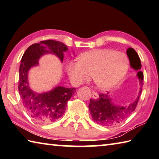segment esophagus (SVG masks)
Here are the masks:
<instances>
[{
  "label": "esophagus",
  "instance_id": "1",
  "mask_svg": "<svg viewBox=\"0 0 159 159\" xmlns=\"http://www.w3.org/2000/svg\"><path fill=\"white\" fill-rule=\"evenodd\" d=\"M98 94L96 92H95V91H93V99H98Z\"/></svg>",
  "mask_w": 159,
  "mask_h": 159
}]
</instances>
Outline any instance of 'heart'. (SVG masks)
Here are the masks:
<instances>
[{"mask_svg": "<svg viewBox=\"0 0 159 159\" xmlns=\"http://www.w3.org/2000/svg\"><path fill=\"white\" fill-rule=\"evenodd\" d=\"M79 61L66 64L67 74L72 81L81 83L93 79L102 90L111 89L123 80L127 74L129 61L125 54L112 50H93L79 55Z\"/></svg>", "mask_w": 159, "mask_h": 159, "instance_id": "heart-1", "label": "heart"}]
</instances>
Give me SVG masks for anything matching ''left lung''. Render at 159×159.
<instances>
[{
    "instance_id": "left-lung-1",
    "label": "left lung",
    "mask_w": 159,
    "mask_h": 159,
    "mask_svg": "<svg viewBox=\"0 0 159 159\" xmlns=\"http://www.w3.org/2000/svg\"><path fill=\"white\" fill-rule=\"evenodd\" d=\"M130 60V66L135 71H138L137 77L139 82V90L138 96L134 102L127 106H118L114 104L109 93L107 94H99L98 99H90L89 110L94 121L104 126H114L123 122L126 119L137 107L139 97H140L142 85H143L144 74L140 71L142 67L140 59L138 54L133 48H129L126 51Z\"/></svg>"
}]
</instances>
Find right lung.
<instances>
[{"instance_id": "obj_1", "label": "right lung", "mask_w": 159, "mask_h": 159, "mask_svg": "<svg viewBox=\"0 0 159 159\" xmlns=\"http://www.w3.org/2000/svg\"><path fill=\"white\" fill-rule=\"evenodd\" d=\"M67 50L68 48L63 43L47 40L31 45L21 57L19 71V93L26 113L38 123L55 122L62 116L67 102L76 93V88L58 85L46 93H36L29 87V71L39 65V59L47 54L56 55L62 62L64 52Z\"/></svg>"}]
</instances>
